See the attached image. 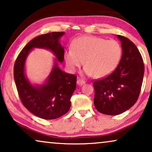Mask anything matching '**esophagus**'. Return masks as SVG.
I'll use <instances>...</instances> for the list:
<instances>
[{
	"label": "esophagus",
	"instance_id": "34e87169",
	"mask_svg": "<svg viewBox=\"0 0 152 152\" xmlns=\"http://www.w3.org/2000/svg\"><path fill=\"white\" fill-rule=\"evenodd\" d=\"M77 83L78 85H80V86H81V85H83V84H85V81L82 80V79L79 78L77 81Z\"/></svg>",
	"mask_w": 152,
	"mask_h": 152
}]
</instances>
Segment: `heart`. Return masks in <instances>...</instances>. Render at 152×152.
Instances as JSON below:
<instances>
[{
	"instance_id": "b5f03b06",
	"label": "heart",
	"mask_w": 152,
	"mask_h": 152,
	"mask_svg": "<svg viewBox=\"0 0 152 152\" xmlns=\"http://www.w3.org/2000/svg\"><path fill=\"white\" fill-rule=\"evenodd\" d=\"M122 55V46L117 41L84 36L72 41L71 49L64 53V59L72 71L80 68L84 61V73L101 78L115 69Z\"/></svg>"
}]
</instances>
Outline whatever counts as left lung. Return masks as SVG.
Here are the masks:
<instances>
[{"mask_svg":"<svg viewBox=\"0 0 152 152\" xmlns=\"http://www.w3.org/2000/svg\"><path fill=\"white\" fill-rule=\"evenodd\" d=\"M117 37L122 48L119 64L109 75L93 82L95 107L99 112L109 115H119L134 105L145 72L142 56L136 45L126 37Z\"/></svg>","mask_w":152,"mask_h":152,"instance_id":"left-lung-1","label":"left lung"}]
</instances>
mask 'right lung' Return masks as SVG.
<instances>
[{"label":"right lung","instance_id":"obj_1","mask_svg":"<svg viewBox=\"0 0 152 152\" xmlns=\"http://www.w3.org/2000/svg\"><path fill=\"white\" fill-rule=\"evenodd\" d=\"M64 34V32H54L35 37L23 48L14 64V81L23 104L42 119H56L67 113L71 104L70 98L76 88L77 77L61 70L56 60L45 84L34 86L24 74L25 61L30 51L37 47L50 50L57 61L62 63L64 48L59 39Z\"/></svg>","mask_w":152,"mask_h":152}]
</instances>
